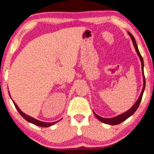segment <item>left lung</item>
<instances>
[{
  "instance_id": "left-lung-1",
  "label": "left lung",
  "mask_w": 154,
  "mask_h": 154,
  "mask_svg": "<svg viewBox=\"0 0 154 154\" xmlns=\"http://www.w3.org/2000/svg\"><path fill=\"white\" fill-rule=\"evenodd\" d=\"M128 34H129V35L131 36V40H132V41H133V43H134V47H135L136 53H137L138 56H139L140 60H141V66H142V73H143V88H142V91L141 93V95H140L139 97H138V100H136V102L135 103V104H134V105L129 110H128V111H127L126 112H125V113H121V114L117 116H116V117L110 118V119H106V118H103V117L99 116H98L96 113H95V112H94V115L96 116V117L97 118L98 120L101 121V122L106 123V124H109V125H117V124H119V123H122L123 121H124L125 120H126V119H128V118H129L131 116H132L133 114H134V113H135V111H136V110H137V109L138 108V106H139V104H140V103H141V100L142 99V96H143V91H144V90H145L146 80H145V76H144V73H143V58H142L141 55V54H140L139 51H138L137 44H136L134 37L133 36V35L130 33H128Z\"/></svg>"
}]
</instances>
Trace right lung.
Segmentation results:
<instances>
[{
    "mask_svg": "<svg viewBox=\"0 0 154 154\" xmlns=\"http://www.w3.org/2000/svg\"><path fill=\"white\" fill-rule=\"evenodd\" d=\"M9 96H10V97H11V95H10V94H9ZM11 99H12V98H11ZM13 103H14L15 106H16V109L18 110V111L19 112V113H20V116H22L23 118L24 119H26V120L27 121H28V122L33 123V124L36 125V126H41V127H49V126H53V125L55 124V123H57V122H58V121H55V122H52V123H47V122H43V121H41L37 120V119H34V118L30 116L26 115V113H24L23 112H22V111L20 110V109H19V108L18 107V106L16 105V103H15V102L13 101Z\"/></svg>",
    "mask_w": 154,
    "mask_h": 154,
    "instance_id": "right-lung-1",
    "label": "right lung"
}]
</instances>
